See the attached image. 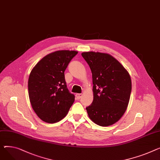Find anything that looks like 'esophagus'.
<instances>
[{"mask_svg": "<svg viewBox=\"0 0 160 160\" xmlns=\"http://www.w3.org/2000/svg\"><path fill=\"white\" fill-rule=\"evenodd\" d=\"M82 96H83V94L82 93H78V94H76V97H77V99H80Z\"/></svg>", "mask_w": 160, "mask_h": 160, "instance_id": "1", "label": "esophagus"}]
</instances>
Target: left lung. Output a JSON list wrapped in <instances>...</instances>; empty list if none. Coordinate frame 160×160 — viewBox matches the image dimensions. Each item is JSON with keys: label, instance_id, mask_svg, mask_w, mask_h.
I'll return each instance as SVG.
<instances>
[{"label": "left lung", "instance_id": "left-lung-1", "mask_svg": "<svg viewBox=\"0 0 160 160\" xmlns=\"http://www.w3.org/2000/svg\"><path fill=\"white\" fill-rule=\"evenodd\" d=\"M82 56L92 72L93 101L86 108L89 118L107 127L118 122L128 106L132 83L130 74L112 55L100 52H83Z\"/></svg>", "mask_w": 160, "mask_h": 160}]
</instances>
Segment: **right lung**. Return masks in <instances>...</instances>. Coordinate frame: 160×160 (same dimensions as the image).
I'll use <instances>...</instances> for the list:
<instances>
[{"instance_id": "1", "label": "right lung", "mask_w": 160, "mask_h": 160, "mask_svg": "<svg viewBox=\"0 0 160 160\" xmlns=\"http://www.w3.org/2000/svg\"><path fill=\"white\" fill-rule=\"evenodd\" d=\"M76 51L59 50L42 58L31 70L28 79L31 105L39 118L54 123L67 115L74 101L65 80L64 71Z\"/></svg>"}]
</instances>
